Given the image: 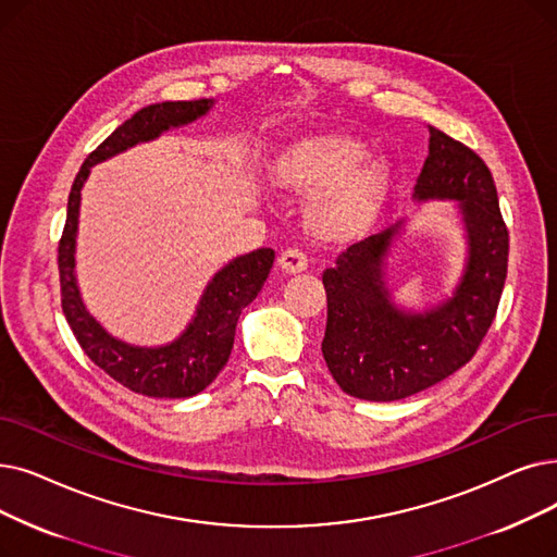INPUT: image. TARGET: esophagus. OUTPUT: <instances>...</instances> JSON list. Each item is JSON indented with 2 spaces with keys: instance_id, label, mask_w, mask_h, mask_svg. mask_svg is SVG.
Listing matches in <instances>:
<instances>
[{
  "instance_id": "1",
  "label": "esophagus",
  "mask_w": 557,
  "mask_h": 557,
  "mask_svg": "<svg viewBox=\"0 0 557 557\" xmlns=\"http://www.w3.org/2000/svg\"><path fill=\"white\" fill-rule=\"evenodd\" d=\"M277 263L284 273H302L307 271V255L298 248H288L280 255Z\"/></svg>"
}]
</instances>
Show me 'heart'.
<instances>
[{
	"label": "heart",
	"mask_w": 557,
	"mask_h": 557,
	"mask_svg": "<svg viewBox=\"0 0 557 557\" xmlns=\"http://www.w3.org/2000/svg\"><path fill=\"white\" fill-rule=\"evenodd\" d=\"M273 182L288 193H313L307 223L319 238L350 240L377 219L389 190V168L369 159L364 143L321 134L288 145L273 163Z\"/></svg>",
	"instance_id": "obj_1"
}]
</instances>
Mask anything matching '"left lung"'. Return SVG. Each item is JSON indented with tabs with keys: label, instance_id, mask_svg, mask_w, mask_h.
<instances>
[{
	"label": "left lung",
	"instance_id": "8db88e82",
	"mask_svg": "<svg viewBox=\"0 0 557 557\" xmlns=\"http://www.w3.org/2000/svg\"><path fill=\"white\" fill-rule=\"evenodd\" d=\"M430 129L414 200H448L467 236V261L453 294L425 311L398 307L386 286V257L405 221L350 246L323 273L325 364L348 396L389 403L414 396L462 369L487 334L503 294L510 238L494 177L473 150Z\"/></svg>",
	"mask_w": 557,
	"mask_h": 557
}]
</instances>
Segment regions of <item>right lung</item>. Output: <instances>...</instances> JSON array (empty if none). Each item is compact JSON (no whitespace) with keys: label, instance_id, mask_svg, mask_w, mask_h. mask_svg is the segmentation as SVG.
Masks as SVG:
<instances>
[{"label":"right lung","instance_id":"right-lung-1","mask_svg":"<svg viewBox=\"0 0 557 557\" xmlns=\"http://www.w3.org/2000/svg\"><path fill=\"white\" fill-rule=\"evenodd\" d=\"M213 100L161 102L136 111L125 120L95 152L88 154L72 184L67 198V219L59 244L61 307L67 325L75 332L84 352L127 389L150 398H190L215 380L227 364L240 311L261 292L273 269L275 252L259 248L225 263L205 286V294L186 330L165 346H134L107 332V327L86 309L77 282V232L82 188L90 168L134 145L150 143L161 134L186 127L207 115Z\"/></svg>","mask_w":557,"mask_h":557}]
</instances>
